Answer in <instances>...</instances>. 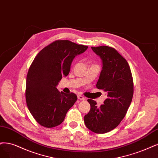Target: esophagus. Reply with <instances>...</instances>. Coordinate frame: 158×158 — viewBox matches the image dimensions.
I'll list each match as a JSON object with an SVG mask.
<instances>
[{"label": "esophagus", "instance_id": "esophagus-1", "mask_svg": "<svg viewBox=\"0 0 158 158\" xmlns=\"http://www.w3.org/2000/svg\"><path fill=\"white\" fill-rule=\"evenodd\" d=\"M77 98H78V99H79V100L84 101V100H86V98H85L84 96H81V95H78V96H77Z\"/></svg>", "mask_w": 158, "mask_h": 158}]
</instances>
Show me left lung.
<instances>
[{"label":"left lung","mask_w":158,"mask_h":158,"mask_svg":"<svg viewBox=\"0 0 158 158\" xmlns=\"http://www.w3.org/2000/svg\"><path fill=\"white\" fill-rule=\"evenodd\" d=\"M91 48L102 62L96 87L106 92L107 98L100 107L89 99L90 110L84 121L90 131L105 133L117 127L124 118L133 98V78L127 62L114 48L104 45Z\"/></svg>","instance_id":"1"}]
</instances>
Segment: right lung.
<instances>
[{"mask_svg":"<svg viewBox=\"0 0 158 158\" xmlns=\"http://www.w3.org/2000/svg\"><path fill=\"white\" fill-rule=\"evenodd\" d=\"M88 47L69 40H57L41 50L29 68L25 97L29 111L42 126L60 125L77 97L56 89L63 76L70 71L73 58Z\"/></svg>","mask_w":158,"mask_h":158,"instance_id":"1","label":"right lung"}]
</instances>
